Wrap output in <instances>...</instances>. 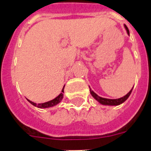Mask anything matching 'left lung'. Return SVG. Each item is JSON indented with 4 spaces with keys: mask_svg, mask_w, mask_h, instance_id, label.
I'll return each instance as SVG.
<instances>
[{
    "mask_svg": "<svg viewBox=\"0 0 151 151\" xmlns=\"http://www.w3.org/2000/svg\"><path fill=\"white\" fill-rule=\"evenodd\" d=\"M124 26H125V29H126V30H127V34L129 35V31L127 26L126 25V24H124ZM89 88H90V87H89ZM132 90H133V88H132V89L129 91V92L127 93V95H125V96L122 97V98H120V99H105V98H101V97L99 96L97 94H95V93L94 92L91 88H90V92L91 94V95L93 96V98H94L95 100H97V101H99V103L101 104V105H120V104L123 103V102H124L127 99H128L129 97V95H130L131 92H132Z\"/></svg>",
    "mask_w": 151,
    "mask_h": 151,
    "instance_id": "obj_1",
    "label": "left lung"
}]
</instances>
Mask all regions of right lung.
Here are the masks:
<instances>
[{"mask_svg":"<svg viewBox=\"0 0 151 151\" xmlns=\"http://www.w3.org/2000/svg\"><path fill=\"white\" fill-rule=\"evenodd\" d=\"M65 86V85H64ZM63 89H64V87L63 88V89H62V93H60V95H58V96L56 97V98H55L54 99H52V100H51V101H47V102H44V103H40V104H36L35 103V102H33V101H30V100H29V99H27L28 101L30 102V103L32 104V105H33L34 106H36V107L38 108H40V109H46V108H50V107H52V106H55V105H56L58 103H60L61 101H62V99H63Z\"/></svg>","mask_w":151,"mask_h":151,"instance_id":"right-lung-1","label":"right lung"}]
</instances>
